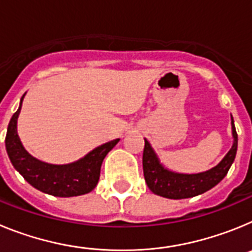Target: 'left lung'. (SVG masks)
Instances as JSON below:
<instances>
[{"label":"left lung","instance_id":"1","mask_svg":"<svg viewBox=\"0 0 252 252\" xmlns=\"http://www.w3.org/2000/svg\"><path fill=\"white\" fill-rule=\"evenodd\" d=\"M231 126H232L233 144L230 151L217 165L197 174H183V173L169 170L160 162L157 153L151 148L150 142L145 139L142 168L149 189L154 194L160 197L169 198V199H184V198H192L202 194L217 186L226 177L236 158L237 132H236L232 116H231Z\"/></svg>","mask_w":252,"mask_h":252}]
</instances>
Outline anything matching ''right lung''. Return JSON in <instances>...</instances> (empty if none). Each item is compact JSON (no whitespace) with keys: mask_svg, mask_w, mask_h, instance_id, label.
<instances>
[{"mask_svg":"<svg viewBox=\"0 0 252 252\" xmlns=\"http://www.w3.org/2000/svg\"><path fill=\"white\" fill-rule=\"evenodd\" d=\"M25 94L20 99L19 110L11 117L4 140L7 155L13 168L29 184L46 194L55 197H77L92 192L98 183L102 161L120 139L97 146L74 162L57 165L41 161L26 151L17 133V119Z\"/></svg>","mask_w":252,"mask_h":252,"instance_id":"1","label":"right lung"}]
</instances>
